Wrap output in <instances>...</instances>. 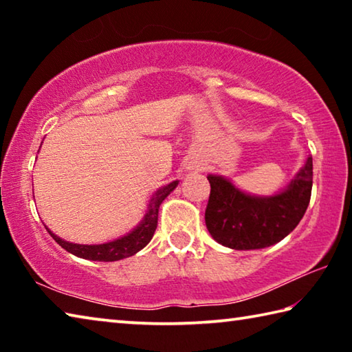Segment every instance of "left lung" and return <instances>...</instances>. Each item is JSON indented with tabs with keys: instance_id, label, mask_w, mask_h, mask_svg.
<instances>
[{
	"instance_id": "1",
	"label": "left lung",
	"mask_w": 352,
	"mask_h": 352,
	"mask_svg": "<svg viewBox=\"0 0 352 352\" xmlns=\"http://www.w3.org/2000/svg\"><path fill=\"white\" fill-rule=\"evenodd\" d=\"M312 157L287 189L273 197H252L219 175L211 184L206 228L219 243L234 250L265 248L283 241L305 216L312 194Z\"/></svg>"
}]
</instances>
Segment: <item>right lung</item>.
<instances>
[{
    "mask_svg": "<svg viewBox=\"0 0 352 352\" xmlns=\"http://www.w3.org/2000/svg\"><path fill=\"white\" fill-rule=\"evenodd\" d=\"M177 184L178 182H172L170 184H168V186L157 190L151 200V204H148V210L146 212L144 219H142V222L136 226L132 233L121 237V239L100 243V245H79V243H71V242L63 241L60 237H57L54 233H51L47 228L46 230L50 231L52 239H54L58 245L67 250V252L79 256V258L90 259V261H104V262L129 258V256H133L135 253H138L140 250L144 248L147 243L151 242L158 225L160 205H162L163 200L177 188Z\"/></svg>",
    "mask_w": 352,
    "mask_h": 352,
    "instance_id": "add662e5",
    "label": "right lung"
}]
</instances>
